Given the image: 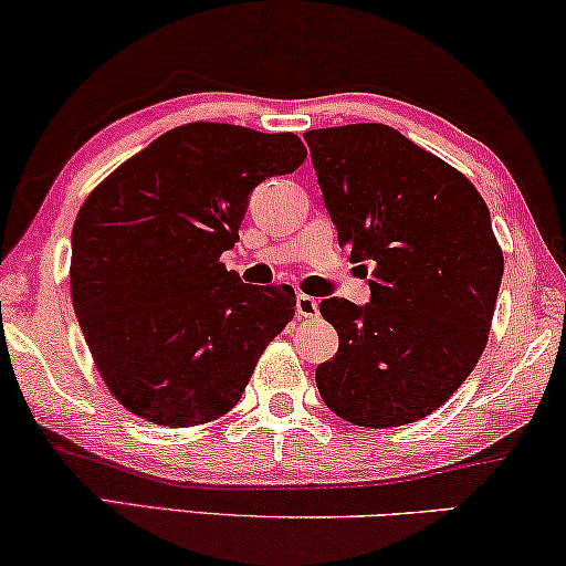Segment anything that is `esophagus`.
Masks as SVG:
<instances>
[{
  "label": "esophagus",
  "mask_w": 566,
  "mask_h": 566,
  "mask_svg": "<svg viewBox=\"0 0 566 566\" xmlns=\"http://www.w3.org/2000/svg\"><path fill=\"white\" fill-rule=\"evenodd\" d=\"M321 313V302L315 297H310V294H297V315L305 317V321H313Z\"/></svg>",
  "instance_id": "obj_1"
}]
</instances>
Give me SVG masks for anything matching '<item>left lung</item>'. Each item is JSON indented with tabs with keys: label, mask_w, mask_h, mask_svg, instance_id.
Here are the masks:
<instances>
[{
	"label": "left lung",
	"mask_w": 566,
	"mask_h": 566,
	"mask_svg": "<svg viewBox=\"0 0 566 566\" xmlns=\"http://www.w3.org/2000/svg\"><path fill=\"white\" fill-rule=\"evenodd\" d=\"M325 210L371 302H321L338 354L315 369L323 402L364 428L431 416L488 346L503 282L490 210L464 174L379 123L307 130Z\"/></svg>",
	"instance_id": "obj_1"
}]
</instances>
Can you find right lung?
Returning <instances> with one entry per match:
<instances>
[{"label": "right lung", "mask_w": 566, "mask_h": 566, "mask_svg": "<svg viewBox=\"0 0 566 566\" xmlns=\"http://www.w3.org/2000/svg\"><path fill=\"white\" fill-rule=\"evenodd\" d=\"M305 158L294 133L189 123L86 197L71 300L102 381L133 416L189 428L241 400L297 297L290 284H243L220 256L238 243L251 189Z\"/></svg>", "instance_id": "add662e5"}]
</instances>
